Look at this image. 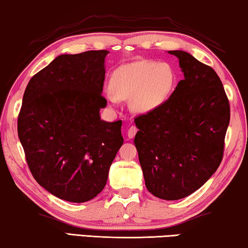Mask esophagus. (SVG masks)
I'll use <instances>...</instances> for the list:
<instances>
[{
	"mask_svg": "<svg viewBox=\"0 0 248 248\" xmlns=\"http://www.w3.org/2000/svg\"><path fill=\"white\" fill-rule=\"evenodd\" d=\"M137 131H138V129H137L135 125H131V127L128 129V138H130V139L134 138L137 134Z\"/></svg>",
	"mask_w": 248,
	"mask_h": 248,
	"instance_id": "obj_1",
	"label": "esophagus"
}]
</instances>
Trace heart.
<instances>
[{
    "mask_svg": "<svg viewBox=\"0 0 248 248\" xmlns=\"http://www.w3.org/2000/svg\"><path fill=\"white\" fill-rule=\"evenodd\" d=\"M173 83L171 69L153 61H138L120 68L111 81L110 101L130 99L135 112L146 113L156 109L168 97Z\"/></svg>",
    "mask_w": 248,
    "mask_h": 248,
    "instance_id": "b5f03b06",
    "label": "heart"
}]
</instances>
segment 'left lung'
Masks as SVG:
<instances>
[{
	"label": "left lung",
	"instance_id": "1",
	"mask_svg": "<svg viewBox=\"0 0 248 248\" xmlns=\"http://www.w3.org/2000/svg\"><path fill=\"white\" fill-rule=\"evenodd\" d=\"M184 80L156 109L135 118V137L147 189L165 201L187 197L219 167L230 124V101L212 66L185 51Z\"/></svg>",
	"mask_w": 248,
	"mask_h": 248
}]
</instances>
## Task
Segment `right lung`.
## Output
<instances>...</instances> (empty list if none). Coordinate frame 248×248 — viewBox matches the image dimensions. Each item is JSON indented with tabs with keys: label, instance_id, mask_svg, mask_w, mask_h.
Returning a JSON list of instances; mask_svg holds the SVG:
<instances>
[{
	"label": "right lung",
	"instance_id": "add662e5",
	"mask_svg": "<svg viewBox=\"0 0 248 248\" xmlns=\"http://www.w3.org/2000/svg\"><path fill=\"white\" fill-rule=\"evenodd\" d=\"M107 50L62 54L29 81L17 134L32 176L57 197L83 202L100 194L123 146V121L99 111Z\"/></svg>",
	"mask_w": 248,
	"mask_h": 248
}]
</instances>
